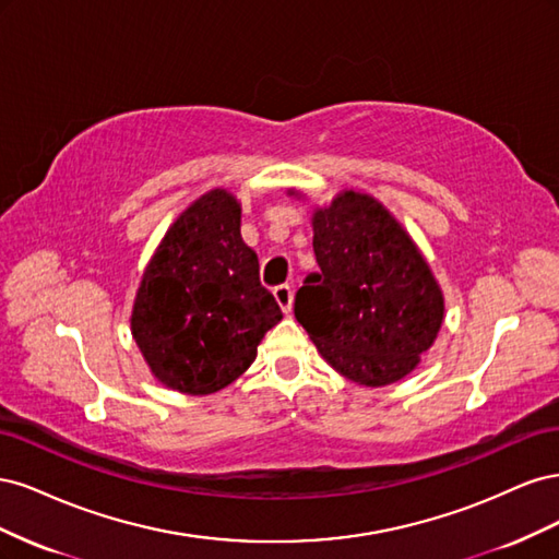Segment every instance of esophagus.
Masks as SVG:
<instances>
[{
  "mask_svg": "<svg viewBox=\"0 0 559 559\" xmlns=\"http://www.w3.org/2000/svg\"><path fill=\"white\" fill-rule=\"evenodd\" d=\"M275 300L280 302V308H282V312H286L289 314L292 312V306H294V289L289 284H280V286H275Z\"/></svg>",
  "mask_w": 559,
  "mask_h": 559,
  "instance_id": "34e87169",
  "label": "esophagus"
}]
</instances>
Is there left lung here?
<instances>
[{
  "label": "left lung",
  "instance_id": "1",
  "mask_svg": "<svg viewBox=\"0 0 559 559\" xmlns=\"http://www.w3.org/2000/svg\"><path fill=\"white\" fill-rule=\"evenodd\" d=\"M319 273L296 292L294 314L337 373L396 382L443 324V296L427 261L378 200L337 195L312 218Z\"/></svg>",
  "mask_w": 559,
  "mask_h": 559
}]
</instances>
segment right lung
I'll return each mask as SVG.
<instances>
[{
    "label": "right lung",
    "instance_id": "right-lung-1",
    "mask_svg": "<svg viewBox=\"0 0 559 559\" xmlns=\"http://www.w3.org/2000/svg\"><path fill=\"white\" fill-rule=\"evenodd\" d=\"M282 310L240 235V205L212 191L167 230L142 277L132 335L154 376L183 394H212L257 359Z\"/></svg>",
    "mask_w": 559,
    "mask_h": 559
}]
</instances>
